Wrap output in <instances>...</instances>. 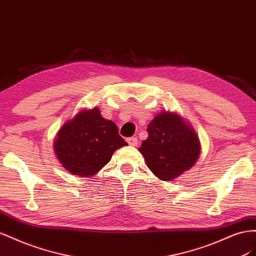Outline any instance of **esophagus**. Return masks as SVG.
<instances>
[{"label":"esophagus","instance_id":"34e87169","mask_svg":"<svg viewBox=\"0 0 256 256\" xmlns=\"http://www.w3.org/2000/svg\"><path fill=\"white\" fill-rule=\"evenodd\" d=\"M126 142H128L130 146H132V147H135V146H137V142H138L136 137H130V138H128Z\"/></svg>","mask_w":256,"mask_h":256}]
</instances>
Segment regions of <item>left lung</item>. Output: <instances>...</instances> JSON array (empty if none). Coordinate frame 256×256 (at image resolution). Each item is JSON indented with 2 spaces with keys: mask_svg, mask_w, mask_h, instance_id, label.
<instances>
[{
  "mask_svg": "<svg viewBox=\"0 0 256 256\" xmlns=\"http://www.w3.org/2000/svg\"><path fill=\"white\" fill-rule=\"evenodd\" d=\"M148 138L138 149L160 180L172 181L190 170L200 156V142L191 124L176 112L163 110L151 120Z\"/></svg>",
  "mask_w": 256,
  "mask_h": 256,
  "instance_id": "left-lung-1",
  "label": "left lung"
}]
</instances>
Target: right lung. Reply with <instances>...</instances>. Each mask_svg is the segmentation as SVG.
<instances>
[{
    "instance_id": "add662e5",
    "label": "right lung",
    "mask_w": 256,
    "mask_h": 256,
    "mask_svg": "<svg viewBox=\"0 0 256 256\" xmlns=\"http://www.w3.org/2000/svg\"><path fill=\"white\" fill-rule=\"evenodd\" d=\"M126 144L116 123L103 118L100 108L93 107L82 109L64 122L54 137V149L68 172L92 177L109 163L116 150Z\"/></svg>"
}]
</instances>
